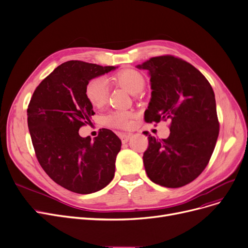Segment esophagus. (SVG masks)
Wrapping results in <instances>:
<instances>
[{
	"label": "esophagus",
	"instance_id": "34e87169",
	"mask_svg": "<svg viewBox=\"0 0 248 248\" xmlns=\"http://www.w3.org/2000/svg\"><path fill=\"white\" fill-rule=\"evenodd\" d=\"M130 137H131V135L130 134H122L121 135V140H122V142L124 144V143H126L127 141H128V139H130Z\"/></svg>",
	"mask_w": 248,
	"mask_h": 248
}]
</instances>
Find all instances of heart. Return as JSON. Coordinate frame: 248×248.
I'll return each instance as SVG.
<instances>
[{
	"instance_id": "1",
	"label": "heart",
	"mask_w": 248,
	"mask_h": 248,
	"mask_svg": "<svg viewBox=\"0 0 248 248\" xmlns=\"http://www.w3.org/2000/svg\"><path fill=\"white\" fill-rule=\"evenodd\" d=\"M113 80L132 94L141 92L146 84L144 75L136 69H124L117 72L113 76ZM85 95L93 107H100L108 97V86L102 78H94L86 85ZM131 117L132 113L130 111L118 109L107 114L104 122L107 125L124 128L130 126Z\"/></svg>"
}]
</instances>
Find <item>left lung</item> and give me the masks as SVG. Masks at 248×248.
<instances>
[{
    "label": "left lung",
    "mask_w": 248,
    "mask_h": 248,
    "mask_svg": "<svg viewBox=\"0 0 248 248\" xmlns=\"http://www.w3.org/2000/svg\"><path fill=\"white\" fill-rule=\"evenodd\" d=\"M139 69L149 71L152 97L145 122H170L167 139L147 135L143 161L155 184L176 188L195 180L207 167L219 136L213 88L206 77L180 58H151Z\"/></svg>",
    "instance_id": "1"
}]
</instances>
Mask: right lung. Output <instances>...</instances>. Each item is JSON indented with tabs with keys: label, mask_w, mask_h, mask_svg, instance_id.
Segmentation results:
<instances>
[{
	"label": "right lung",
	"mask_w": 248,
	"mask_h": 248,
	"mask_svg": "<svg viewBox=\"0 0 248 248\" xmlns=\"http://www.w3.org/2000/svg\"><path fill=\"white\" fill-rule=\"evenodd\" d=\"M114 69L82 61L63 62L41 81L28 104L29 133L40 166L73 192L98 191L114 176L121 139L107 128L94 140L79 135L81 126L92 124L94 115L86 85Z\"/></svg>",
	"instance_id": "obj_1"
}]
</instances>
